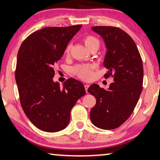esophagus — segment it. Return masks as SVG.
<instances>
[{
  "label": "esophagus",
  "instance_id": "1",
  "mask_svg": "<svg viewBox=\"0 0 160 160\" xmlns=\"http://www.w3.org/2000/svg\"><path fill=\"white\" fill-rule=\"evenodd\" d=\"M88 88H89V85L88 84H85V91H86V92L88 93Z\"/></svg>",
  "mask_w": 160,
  "mask_h": 160
}]
</instances>
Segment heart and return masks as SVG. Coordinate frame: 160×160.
Instances as JSON below:
<instances>
[{
	"label": "heart",
	"instance_id": "b5f03b06",
	"mask_svg": "<svg viewBox=\"0 0 160 160\" xmlns=\"http://www.w3.org/2000/svg\"><path fill=\"white\" fill-rule=\"evenodd\" d=\"M83 42L85 47L88 48V50L91 51L94 49L98 50L99 47H100V42L99 40L96 38L95 37L92 36V35H88L86 36L84 39H83ZM71 49V45L69 44L67 45L66 48L65 50V55H68L70 53ZM92 67L91 65H78L76 66L73 71L77 75L78 77L80 78L82 80H90L92 78L93 73H92Z\"/></svg>",
	"mask_w": 160,
	"mask_h": 160
}]
</instances>
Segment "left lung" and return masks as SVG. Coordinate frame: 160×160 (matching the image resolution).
<instances>
[{"mask_svg":"<svg viewBox=\"0 0 160 160\" xmlns=\"http://www.w3.org/2000/svg\"><path fill=\"white\" fill-rule=\"evenodd\" d=\"M100 35L106 46L103 65L109 69L105 78L114 77L107 90L97 84L88 92L96 98L90 110L92 124L103 130L120 127L132 113L142 90L143 65L138 47L127 32L111 26L92 27Z\"/></svg>","mask_w":160,"mask_h":160,"instance_id":"left-lung-1","label":"left lung"}]
</instances>
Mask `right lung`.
I'll return each mask as SVG.
<instances>
[{
	"mask_svg": "<svg viewBox=\"0 0 160 160\" xmlns=\"http://www.w3.org/2000/svg\"><path fill=\"white\" fill-rule=\"evenodd\" d=\"M82 25L48 27L22 42L18 53L16 80L22 110L40 130L56 132L68 126L70 111L85 95L83 84L73 78L61 88L52 80L54 67Z\"/></svg>",
	"mask_w": 160,
	"mask_h": 160,
	"instance_id": "add662e5",
	"label": "right lung"
}]
</instances>
